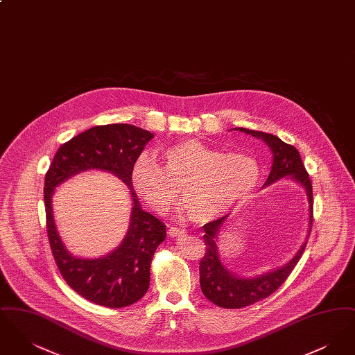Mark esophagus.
<instances>
[{
  "mask_svg": "<svg viewBox=\"0 0 355 355\" xmlns=\"http://www.w3.org/2000/svg\"><path fill=\"white\" fill-rule=\"evenodd\" d=\"M168 234H169L171 238H175V236H185L186 230L181 229V227H175V226H171L169 230H168Z\"/></svg>",
  "mask_w": 355,
  "mask_h": 355,
  "instance_id": "obj_1",
  "label": "esophagus"
}]
</instances>
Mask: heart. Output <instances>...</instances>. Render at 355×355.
I'll return each instance as SVG.
<instances>
[{
	"label": "heart",
	"instance_id": "b5f03b06",
	"mask_svg": "<svg viewBox=\"0 0 355 355\" xmlns=\"http://www.w3.org/2000/svg\"><path fill=\"white\" fill-rule=\"evenodd\" d=\"M259 181L253 157L222 153L198 139H185L164 152L162 166L142 154L132 168L138 197L157 213H166L177 201L178 189L190 220L207 223L243 200Z\"/></svg>",
	"mask_w": 355,
	"mask_h": 355
}]
</instances>
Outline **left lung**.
Returning a JSON list of instances; mask_svg holds the SVG:
<instances>
[{"label":"left lung","instance_id":"1","mask_svg":"<svg viewBox=\"0 0 355 355\" xmlns=\"http://www.w3.org/2000/svg\"><path fill=\"white\" fill-rule=\"evenodd\" d=\"M233 130V129H232ZM246 135H252L255 138H261L266 142L272 153V165L271 171L263 187L274 184L281 178H291L304 187L309 200V233L313 223V186L307 171L304 169V162L298 150L293 146L285 144L277 135L249 130L245 128H236ZM229 214L220 217L218 220H211L203 225V241L206 245V253L200 262V284L203 295L214 304L225 309H241L249 304H255L272 294L281 286L290 272L295 268L301 259L306 248L307 241H304L301 249L297 254L277 270L268 271L265 274L242 278L227 270L220 262L218 254V233L223 226Z\"/></svg>","mask_w":355,"mask_h":355}]
</instances>
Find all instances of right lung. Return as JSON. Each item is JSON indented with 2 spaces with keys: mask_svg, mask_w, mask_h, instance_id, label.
<instances>
[{
  "mask_svg": "<svg viewBox=\"0 0 355 355\" xmlns=\"http://www.w3.org/2000/svg\"><path fill=\"white\" fill-rule=\"evenodd\" d=\"M153 137L128 123L94 126L61 145L45 175L46 227L54 261L69 286L93 304L125 307L141 300L149 288L153 255L166 238V226L142 210L132 185V168ZM92 168L109 171L129 185L134 207L128 233L119 248L89 260L71 256L64 248L53 223L51 197L60 183Z\"/></svg>",
  "mask_w": 355,
  "mask_h": 355,
  "instance_id": "add662e5",
  "label": "right lung"
}]
</instances>
